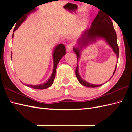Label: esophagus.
<instances>
[{
	"mask_svg": "<svg viewBox=\"0 0 132 132\" xmlns=\"http://www.w3.org/2000/svg\"><path fill=\"white\" fill-rule=\"evenodd\" d=\"M72 47H73V46H72V44H68V45L66 46V50L67 52H70L71 51V50L72 49Z\"/></svg>",
	"mask_w": 132,
	"mask_h": 132,
	"instance_id": "34e87169",
	"label": "esophagus"
}]
</instances>
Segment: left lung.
I'll return each mask as SVG.
<instances>
[{
    "instance_id": "8db88e82",
    "label": "left lung",
    "mask_w": 132,
    "mask_h": 132,
    "mask_svg": "<svg viewBox=\"0 0 132 132\" xmlns=\"http://www.w3.org/2000/svg\"><path fill=\"white\" fill-rule=\"evenodd\" d=\"M103 38L105 39L109 46L112 48L113 52L117 55V58H119V46L117 43V36L115 30L114 29L112 21L109 16H106L105 13L99 11L96 18L92 21L91 27L89 29L86 30L81 36L78 40V46L74 47V51L77 55V61L79 60L80 55V50L83 47L87 46L88 44L92 43L96 40L97 38ZM117 68V64L115 70L113 73V75L115 73ZM75 75L77 79L82 85L88 87H97L102 86L103 84L96 85H93L83 80L78 72V63L75 70ZM113 75L112 77H113ZM110 78V79L112 78Z\"/></svg>"
}]
</instances>
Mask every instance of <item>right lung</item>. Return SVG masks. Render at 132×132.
Returning a JSON list of instances; mask_svg holds the SVG:
<instances>
[{
  "label": "right lung",
  "mask_w": 132,
  "mask_h": 132,
  "mask_svg": "<svg viewBox=\"0 0 132 132\" xmlns=\"http://www.w3.org/2000/svg\"><path fill=\"white\" fill-rule=\"evenodd\" d=\"M35 10H36V7L35 8H33V10L31 9L29 11H27V12L26 13H25L23 15H22L21 18L18 20V22H16V26L15 28H14V29H13V32H15V30L19 27V26L23 23V21L27 18V16L28 15L29 13L33 12V11ZM13 37V33L12 35V38ZM11 57L12 58V53H11ZM65 54H66L65 46H64L63 44H60L58 45L55 47L54 52H53V63H54V65H53V71L51 77L49 78V79L47 81H46V82L42 84H40V85H27V84H24V85L28 87H29L34 88V89H46V88H49V87H50L52 85L53 82H54V79L55 77L56 69H57V64L59 62V61H60L62 57Z\"/></svg>",
  "instance_id": "1"
}]
</instances>
